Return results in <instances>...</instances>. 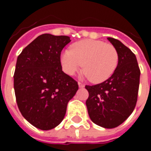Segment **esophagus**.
I'll list each match as a JSON object with an SVG mask.
<instances>
[{"instance_id":"esophagus-1","label":"esophagus","mask_w":151,"mask_h":151,"mask_svg":"<svg viewBox=\"0 0 151 151\" xmlns=\"http://www.w3.org/2000/svg\"><path fill=\"white\" fill-rule=\"evenodd\" d=\"M78 86H79V87H80V88H83V87L85 86V85H84V84H83L82 82H78Z\"/></svg>"}]
</instances>
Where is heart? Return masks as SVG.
I'll use <instances>...</instances> for the list:
<instances>
[{
	"label": "heart",
	"mask_w": 151,
	"mask_h": 151,
	"mask_svg": "<svg viewBox=\"0 0 151 151\" xmlns=\"http://www.w3.org/2000/svg\"><path fill=\"white\" fill-rule=\"evenodd\" d=\"M93 83L106 81L116 71L119 64V53L111 43L101 40H84L73 43L70 49L60 56L64 72L73 76L82 69Z\"/></svg>",
	"instance_id": "obj_1"
}]
</instances>
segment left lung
Instances as JSON below:
<instances>
[{
  "instance_id": "obj_1",
  "label": "left lung",
  "mask_w": 151,
  "mask_h": 151,
  "mask_svg": "<svg viewBox=\"0 0 151 151\" xmlns=\"http://www.w3.org/2000/svg\"><path fill=\"white\" fill-rule=\"evenodd\" d=\"M119 53V64L112 75L104 82L86 85V101L89 116L97 125L112 129L123 123L133 112L139 89L140 69L136 56L123 43L108 37Z\"/></svg>"
}]
</instances>
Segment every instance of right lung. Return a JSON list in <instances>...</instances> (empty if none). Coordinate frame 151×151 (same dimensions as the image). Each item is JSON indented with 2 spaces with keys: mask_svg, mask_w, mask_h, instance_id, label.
I'll return each mask as SVG.
<instances>
[{
  "mask_svg": "<svg viewBox=\"0 0 151 151\" xmlns=\"http://www.w3.org/2000/svg\"><path fill=\"white\" fill-rule=\"evenodd\" d=\"M70 41L66 35L43 34L18 56L14 75L17 104L22 116L40 129L60 124L78 90V82L63 72L60 64L61 51Z\"/></svg>",
  "mask_w": 151,
  "mask_h": 151,
  "instance_id": "right-lung-1",
  "label": "right lung"
}]
</instances>
